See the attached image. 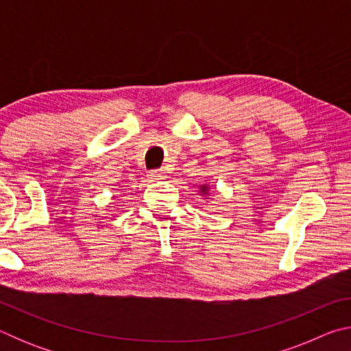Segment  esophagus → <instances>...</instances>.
<instances>
[{
    "instance_id": "1",
    "label": "esophagus",
    "mask_w": 351,
    "mask_h": 351,
    "mask_svg": "<svg viewBox=\"0 0 351 351\" xmlns=\"http://www.w3.org/2000/svg\"><path fill=\"white\" fill-rule=\"evenodd\" d=\"M164 171L162 170H152L150 173H148V178H150V181H158V180H164Z\"/></svg>"
}]
</instances>
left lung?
I'll return each mask as SVG.
<instances>
[{"label":"left lung","mask_w":351,"mask_h":351,"mask_svg":"<svg viewBox=\"0 0 351 351\" xmlns=\"http://www.w3.org/2000/svg\"><path fill=\"white\" fill-rule=\"evenodd\" d=\"M199 193L201 195L209 193V184H201V186H199Z\"/></svg>","instance_id":"left-lung-1"}]
</instances>
